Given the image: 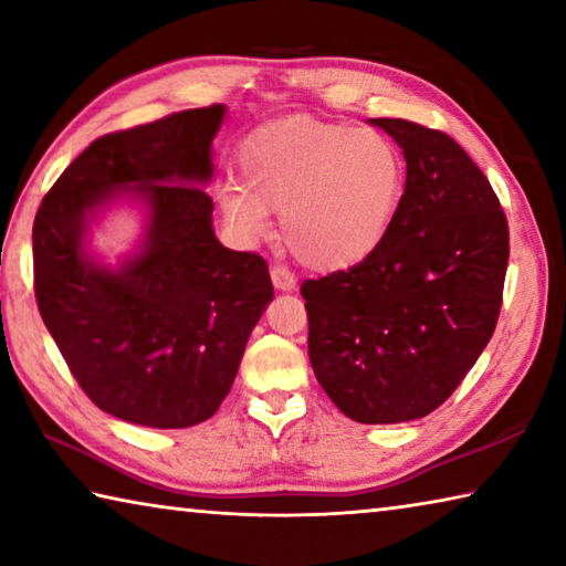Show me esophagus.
<instances>
[{"mask_svg":"<svg viewBox=\"0 0 566 566\" xmlns=\"http://www.w3.org/2000/svg\"><path fill=\"white\" fill-rule=\"evenodd\" d=\"M272 282H274V286L276 290H282V292H292L294 286H296V276L286 270V266H282V264H276V266H272Z\"/></svg>","mask_w":566,"mask_h":566,"instance_id":"1","label":"esophagus"}]
</instances>
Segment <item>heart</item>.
I'll return each mask as SVG.
<instances>
[{
  "mask_svg": "<svg viewBox=\"0 0 566 566\" xmlns=\"http://www.w3.org/2000/svg\"><path fill=\"white\" fill-rule=\"evenodd\" d=\"M239 179L219 189L239 234L256 239L282 214V239L314 270H342L377 252L395 224L407 167L397 142L377 127L292 117L249 134Z\"/></svg>",
  "mask_w": 566,
  "mask_h": 566,
  "instance_id": "b5f03b06",
  "label": "heart"
}]
</instances>
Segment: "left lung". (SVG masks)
I'll return each instance as SVG.
<instances>
[{
    "label": "left lung",
    "mask_w": 566,
    "mask_h": 566,
    "mask_svg": "<svg viewBox=\"0 0 566 566\" xmlns=\"http://www.w3.org/2000/svg\"><path fill=\"white\" fill-rule=\"evenodd\" d=\"M405 149L407 185L375 254L306 280L314 375L361 424L427 417L452 397L492 339L510 224L490 179L439 129L379 117Z\"/></svg>",
    "instance_id": "1"
}]
</instances>
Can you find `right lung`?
<instances>
[{
	"instance_id": "1",
	"label": "right lung",
	"mask_w": 566,
	"mask_h": 566,
	"mask_svg": "<svg viewBox=\"0 0 566 566\" xmlns=\"http://www.w3.org/2000/svg\"><path fill=\"white\" fill-rule=\"evenodd\" d=\"M222 104L104 134L46 191L32 227L34 296L76 385L107 415L195 427L232 389L249 334L274 300L270 266L212 229V139ZM119 190L146 199L143 252L112 273L88 262L86 214Z\"/></svg>"
}]
</instances>
